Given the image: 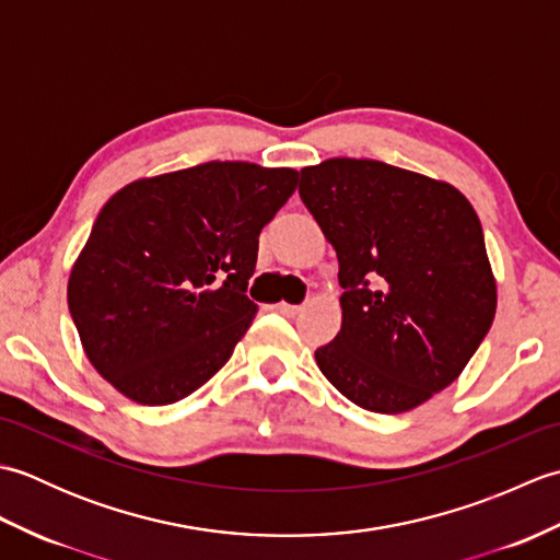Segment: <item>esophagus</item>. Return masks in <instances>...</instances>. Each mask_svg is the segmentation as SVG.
Returning <instances> with one entry per match:
<instances>
[{
  "instance_id": "1",
  "label": "esophagus",
  "mask_w": 560,
  "mask_h": 560,
  "mask_svg": "<svg viewBox=\"0 0 560 560\" xmlns=\"http://www.w3.org/2000/svg\"><path fill=\"white\" fill-rule=\"evenodd\" d=\"M277 311L283 315V317H295L299 315L301 311H303V305H291V303H279L277 305Z\"/></svg>"
}]
</instances>
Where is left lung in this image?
<instances>
[{
    "label": "left lung",
    "mask_w": 560,
    "mask_h": 560,
    "mask_svg": "<svg viewBox=\"0 0 560 560\" xmlns=\"http://www.w3.org/2000/svg\"><path fill=\"white\" fill-rule=\"evenodd\" d=\"M301 199L337 249L341 329L315 351L343 397L401 413L455 383L495 317L477 211L457 187L371 159L301 171Z\"/></svg>",
    "instance_id": "obj_1"
}]
</instances>
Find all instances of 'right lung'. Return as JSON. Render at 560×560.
I'll return each mask as SVG.
<instances>
[{"label":"right lung","instance_id":"right-lung-1","mask_svg":"<svg viewBox=\"0 0 560 560\" xmlns=\"http://www.w3.org/2000/svg\"><path fill=\"white\" fill-rule=\"evenodd\" d=\"M299 171L209 161L141 177L101 209L67 283L91 365L137 404L192 395L253 325L259 231Z\"/></svg>","mask_w":560,"mask_h":560}]
</instances>
